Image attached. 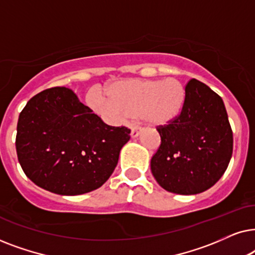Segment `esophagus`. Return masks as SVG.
I'll list each match as a JSON object with an SVG mask.
<instances>
[{
    "label": "esophagus",
    "mask_w": 255,
    "mask_h": 255,
    "mask_svg": "<svg viewBox=\"0 0 255 255\" xmlns=\"http://www.w3.org/2000/svg\"><path fill=\"white\" fill-rule=\"evenodd\" d=\"M139 134H140V128H132L131 133H130L131 138H137Z\"/></svg>",
    "instance_id": "obj_1"
}]
</instances>
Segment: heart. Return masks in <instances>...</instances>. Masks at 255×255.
I'll return each mask as SVG.
<instances>
[{
  "instance_id": "1",
  "label": "heart",
  "mask_w": 255,
  "mask_h": 255,
  "mask_svg": "<svg viewBox=\"0 0 255 255\" xmlns=\"http://www.w3.org/2000/svg\"><path fill=\"white\" fill-rule=\"evenodd\" d=\"M108 100L90 96L89 103L113 123L140 118L153 127L168 125L182 111L186 90L175 78L165 80L131 79L118 81L107 90Z\"/></svg>"
}]
</instances>
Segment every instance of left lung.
Returning a JSON list of instances; mask_svg holds the SVG:
<instances>
[{"instance_id":"8db88e82","label":"left lung","mask_w":255,"mask_h":255,"mask_svg":"<svg viewBox=\"0 0 255 255\" xmlns=\"http://www.w3.org/2000/svg\"><path fill=\"white\" fill-rule=\"evenodd\" d=\"M180 116L158 127L161 144L151 159L153 176L180 195L203 193L221 179L233 149V133L222 97L191 79Z\"/></svg>"}]
</instances>
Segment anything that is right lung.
I'll use <instances>...</instances> for the list:
<instances>
[{
	"instance_id": "add662e5",
	"label": "right lung",
	"mask_w": 255,
	"mask_h": 255,
	"mask_svg": "<svg viewBox=\"0 0 255 255\" xmlns=\"http://www.w3.org/2000/svg\"><path fill=\"white\" fill-rule=\"evenodd\" d=\"M128 140L130 128L107 125L73 90L54 87L34 95L19 114L16 151L34 184L75 196L109 179Z\"/></svg>"
}]
</instances>
